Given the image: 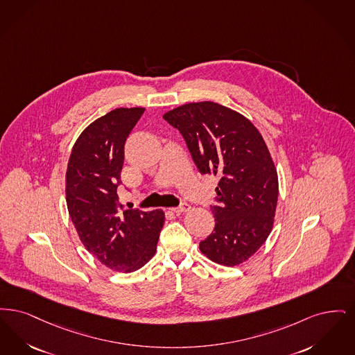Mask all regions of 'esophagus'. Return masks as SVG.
Here are the masks:
<instances>
[{
  "instance_id": "esophagus-1",
  "label": "esophagus",
  "mask_w": 355,
  "mask_h": 355,
  "mask_svg": "<svg viewBox=\"0 0 355 355\" xmlns=\"http://www.w3.org/2000/svg\"><path fill=\"white\" fill-rule=\"evenodd\" d=\"M189 209H191V207H189V204H187V202H183L180 207L171 208V211L175 212V214H183V212H188Z\"/></svg>"
}]
</instances>
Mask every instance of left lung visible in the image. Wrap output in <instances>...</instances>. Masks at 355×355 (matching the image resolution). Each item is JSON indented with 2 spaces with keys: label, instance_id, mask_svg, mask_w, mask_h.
Masks as SVG:
<instances>
[{
  "label": "left lung",
  "instance_id": "left-lung-1",
  "mask_svg": "<svg viewBox=\"0 0 355 355\" xmlns=\"http://www.w3.org/2000/svg\"><path fill=\"white\" fill-rule=\"evenodd\" d=\"M163 118L180 131L201 173L220 178L211 205L215 230L201 253L225 266L247 261L272 232L277 207V170L261 134L240 112L208 101Z\"/></svg>",
  "mask_w": 355,
  "mask_h": 355
}]
</instances>
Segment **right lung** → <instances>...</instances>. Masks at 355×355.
Instances as JSON below:
<instances>
[{
    "label": "right lung",
    "instance_id": "add662e5",
    "mask_svg": "<svg viewBox=\"0 0 355 355\" xmlns=\"http://www.w3.org/2000/svg\"><path fill=\"white\" fill-rule=\"evenodd\" d=\"M144 108H115L89 124L77 139L66 171V204L85 248L103 265L130 273L150 261L164 212L123 209L118 187L124 143Z\"/></svg>",
    "mask_w": 355,
    "mask_h": 355
}]
</instances>
